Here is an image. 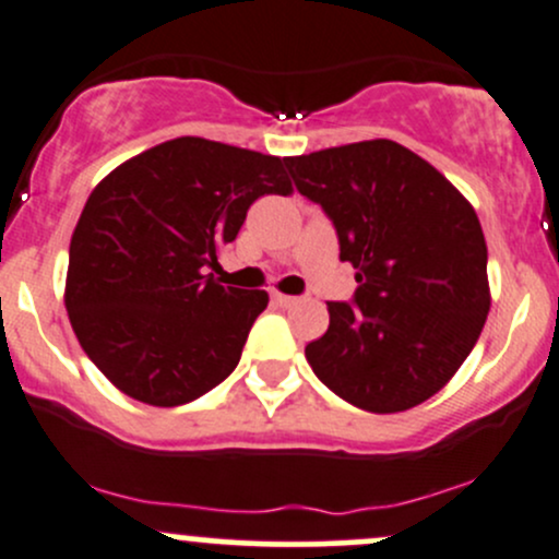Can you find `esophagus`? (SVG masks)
I'll list each match as a JSON object with an SVG mask.
<instances>
[{"instance_id": "esophagus-1", "label": "esophagus", "mask_w": 559, "mask_h": 559, "mask_svg": "<svg viewBox=\"0 0 559 559\" xmlns=\"http://www.w3.org/2000/svg\"><path fill=\"white\" fill-rule=\"evenodd\" d=\"M273 301H275V305H281V307H292V305H297L299 297H288V294H278V292H275V294H273Z\"/></svg>"}]
</instances>
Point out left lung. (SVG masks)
Masks as SVG:
<instances>
[{"instance_id":"obj_1","label":"left lung","mask_w":559,"mask_h":559,"mask_svg":"<svg viewBox=\"0 0 559 559\" xmlns=\"http://www.w3.org/2000/svg\"><path fill=\"white\" fill-rule=\"evenodd\" d=\"M299 194L329 213L355 305L329 301V331L305 346L312 373L368 413L431 400L476 346L491 307L473 204L391 139L284 157Z\"/></svg>"}]
</instances>
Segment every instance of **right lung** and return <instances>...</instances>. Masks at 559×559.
Returning <instances> with one entry per match:
<instances>
[{
  "instance_id": "obj_1",
  "label": "right lung",
  "mask_w": 559,
  "mask_h": 559,
  "mask_svg": "<svg viewBox=\"0 0 559 559\" xmlns=\"http://www.w3.org/2000/svg\"><path fill=\"white\" fill-rule=\"evenodd\" d=\"M292 191L281 157L199 136L163 141L94 186L70 239L66 307L115 389L176 407L234 373L267 292L204 273L254 199Z\"/></svg>"
}]
</instances>
